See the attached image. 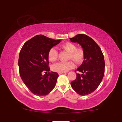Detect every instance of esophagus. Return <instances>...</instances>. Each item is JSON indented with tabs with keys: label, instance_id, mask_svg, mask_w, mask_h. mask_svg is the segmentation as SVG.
<instances>
[{
	"label": "esophagus",
	"instance_id": "esophagus-1",
	"mask_svg": "<svg viewBox=\"0 0 122 122\" xmlns=\"http://www.w3.org/2000/svg\"><path fill=\"white\" fill-rule=\"evenodd\" d=\"M63 73H65V72H59V73H58L59 75H61V74H63Z\"/></svg>",
	"mask_w": 122,
	"mask_h": 122
}]
</instances>
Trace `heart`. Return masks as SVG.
<instances>
[{"mask_svg": "<svg viewBox=\"0 0 122 122\" xmlns=\"http://www.w3.org/2000/svg\"><path fill=\"white\" fill-rule=\"evenodd\" d=\"M61 48L69 53L68 60H73L76 63H82L84 59V52L82 48H77L76 45L71 42H67L61 46ZM58 51L55 47L49 49L48 53V58L51 62L56 61L58 59ZM75 64L72 61L67 62H59L54 64L52 69L56 72H66L73 69Z\"/></svg>", "mask_w": 122, "mask_h": 122, "instance_id": "obj_1", "label": "heart"}]
</instances>
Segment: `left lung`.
Returning <instances> with one entry per match:
<instances>
[{"label":"left lung","instance_id":"1","mask_svg":"<svg viewBox=\"0 0 122 122\" xmlns=\"http://www.w3.org/2000/svg\"><path fill=\"white\" fill-rule=\"evenodd\" d=\"M70 40L79 44L84 52V61L77 69L82 74H76V79L71 83L78 94L84 96L94 92L102 82L104 75V56L95 41L86 34H77Z\"/></svg>","mask_w":122,"mask_h":122}]
</instances>
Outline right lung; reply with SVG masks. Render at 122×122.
Returning a JSON list of instances; mask_svg holds the SVG:
<instances>
[{
    "instance_id": "1",
    "label": "right lung",
    "mask_w": 122,
    "mask_h": 122,
    "mask_svg": "<svg viewBox=\"0 0 122 122\" xmlns=\"http://www.w3.org/2000/svg\"><path fill=\"white\" fill-rule=\"evenodd\" d=\"M61 41L37 35L26 41L20 50L18 60L20 77L36 95L46 96L55 87L59 75L56 72H49L48 53ZM45 71L48 74L42 76Z\"/></svg>"
}]
</instances>
